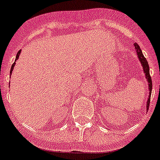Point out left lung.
Masks as SVG:
<instances>
[{"label":"left lung","instance_id":"8db88e82","mask_svg":"<svg viewBox=\"0 0 160 160\" xmlns=\"http://www.w3.org/2000/svg\"><path fill=\"white\" fill-rule=\"evenodd\" d=\"M134 48L136 50L137 55H138V58H139V61L141 63V65L143 69H144V73L145 75V78H146L147 81H148V85H149V95L148 97V101H147V109H149V101H150V95H151V91H152V80L151 77H150V74H149V64H148V61L145 59V57L144 56L143 53H142V51L140 47L139 46V45L137 43L134 44Z\"/></svg>","mask_w":160,"mask_h":160}]
</instances>
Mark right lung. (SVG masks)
Wrapping results in <instances>:
<instances>
[{"label": "right lung", "instance_id": "right-lung-1", "mask_svg": "<svg viewBox=\"0 0 160 160\" xmlns=\"http://www.w3.org/2000/svg\"><path fill=\"white\" fill-rule=\"evenodd\" d=\"M20 54H21V51H18V53L16 54V60H15V62L13 63V65H11V72H10V74H11V72H12V70H13V69H14V66H15V65H16V60H18V57H19V55H20Z\"/></svg>", "mask_w": 160, "mask_h": 160}]
</instances>
